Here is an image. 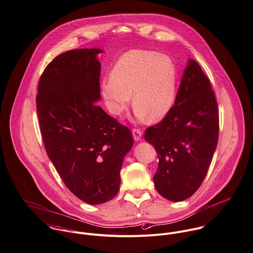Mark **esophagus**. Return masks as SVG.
<instances>
[{"label":"esophagus","instance_id":"34e87169","mask_svg":"<svg viewBox=\"0 0 253 253\" xmlns=\"http://www.w3.org/2000/svg\"><path fill=\"white\" fill-rule=\"evenodd\" d=\"M132 134H133V138H134L136 141H140V140H141L142 131H141L140 129H133Z\"/></svg>","mask_w":253,"mask_h":253}]
</instances>
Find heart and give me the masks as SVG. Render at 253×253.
I'll list each match as a JSON object with an SVG mask.
<instances>
[{
    "mask_svg": "<svg viewBox=\"0 0 253 253\" xmlns=\"http://www.w3.org/2000/svg\"><path fill=\"white\" fill-rule=\"evenodd\" d=\"M176 83V69L169 56L132 50L118 60L110 77L102 79L100 94L109 112L117 116L127 110L133 94L136 116L156 122L171 109Z\"/></svg>",
    "mask_w": 253,
    "mask_h": 253,
    "instance_id": "1",
    "label": "heart"
}]
</instances>
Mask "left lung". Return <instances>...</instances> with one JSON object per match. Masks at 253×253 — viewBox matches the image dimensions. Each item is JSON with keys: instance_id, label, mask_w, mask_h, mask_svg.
<instances>
[{"instance_id": "8db88e82", "label": "left lung", "mask_w": 253, "mask_h": 253, "mask_svg": "<svg viewBox=\"0 0 253 253\" xmlns=\"http://www.w3.org/2000/svg\"><path fill=\"white\" fill-rule=\"evenodd\" d=\"M218 137L215 93L199 64L190 59L174 105L145 132V140L155 147L159 158L154 175L157 191L174 202L191 197L208 172Z\"/></svg>"}]
</instances>
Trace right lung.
<instances>
[{
  "mask_svg": "<svg viewBox=\"0 0 253 253\" xmlns=\"http://www.w3.org/2000/svg\"><path fill=\"white\" fill-rule=\"evenodd\" d=\"M101 49H75L47 65L36 108L46 153L67 188L102 204L119 191L120 169L133 146L130 130L95 102L100 99Z\"/></svg>",
  "mask_w": 253,
  "mask_h": 253,
  "instance_id": "obj_1",
  "label": "right lung"
}]
</instances>
